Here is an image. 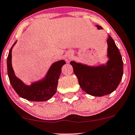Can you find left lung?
Returning a JSON list of instances; mask_svg holds the SVG:
<instances>
[{
	"label": "left lung",
	"instance_id": "left-lung-1",
	"mask_svg": "<svg viewBox=\"0 0 135 135\" xmlns=\"http://www.w3.org/2000/svg\"><path fill=\"white\" fill-rule=\"evenodd\" d=\"M99 30L103 27L97 25ZM109 60L105 65L90 66L70 61L80 87L86 93L101 97L116 90L123 75V61L114 41L109 35L107 40Z\"/></svg>",
	"mask_w": 135,
	"mask_h": 135
}]
</instances>
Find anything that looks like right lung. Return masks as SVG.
<instances>
[{
    "label": "right lung",
    "instance_id": "right-lung-1",
    "mask_svg": "<svg viewBox=\"0 0 135 135\" xmlns=\"http://www.w3.org/2000/svg\"><path fill=\"white\" fill-rule=\"evenodd\" d=\"M16 41L9 50L7 56V74L10 83L19 96L31 101H45L51 98L56 93L58 80L61 72V67L66 62L64 60L56 61L52 64L43 80L25 85L14 75L12 66V49Z\"/></svg>",
    "mask_w": 135,
    "mask_h": 135
}]
</instances>
